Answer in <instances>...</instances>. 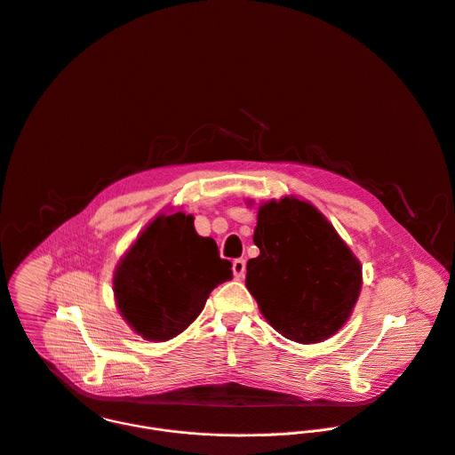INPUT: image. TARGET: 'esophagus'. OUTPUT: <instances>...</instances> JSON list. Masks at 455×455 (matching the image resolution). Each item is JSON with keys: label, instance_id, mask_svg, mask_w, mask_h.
Listing matches in <instances>:
<instances>
[{"label": "esophagus", "instance_id": "1", "mask_svg": "<svg viewBox=\"0 0 455 455\" xmlns=\"http://www.w3.org/2000/svg\"><path fill=\"white\" fill-rule=\"evenodd\" d=\"M232 271H234L235 278H243L244 271H246V260L244 259H235L232 262Z\"/></svg>", "mask_w": 455, "mask_h": 455}]
</instances>
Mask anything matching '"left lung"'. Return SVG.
<instances>
[{
  "mask_svg": "<svg viewBox=\"0 0 455 455\" xmlns=\"http://www.w3.org/2000/svg\"><path fill=\"white\" fill-rule=\"evenodd\" d=\"M246 287L267 323L285 339L317 344L349 319L362 266L330 221L308 202L285 196L259 209Z\"/></svg>",
  "mask_w": 455,
  "mask_h": 455,
  "instance_id": "1",
  "label": "left lung"
}]
</instances>
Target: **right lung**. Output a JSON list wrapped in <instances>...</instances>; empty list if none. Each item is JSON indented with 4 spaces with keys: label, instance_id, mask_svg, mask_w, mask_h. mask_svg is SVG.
Returning a JSON list of instances; mask_svg holds the SVG:
<instances>
[{
    "label": "right lung",
    "instance_id": "obj_1",
    "mask_svg": "<svg viewBox=\"0 0 455 455\" xmlns=\"http://www.w3.org/2000/svg\"><path fill=\"white\" fill-rule=\"evenodd\" d=\"M232 278L216 241L195 232L193 216H157L120 260L113 291L124 319L147 340L184 331L214 287Z\"/></svg>",
    "mask_w": 455,
    "mask_h": 455
}]
</instances>
